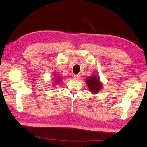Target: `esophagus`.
<instances>
[{
  "instance_id": "1",
  "label": "esophagus",
  "mask_w": 147,
  "mask_h": 147,
  "mask_svg": "<svg viewBox=\"0 0 147 147\" xmlns=\"http://www.w3.org/2000/svg\"><path fill=\"white\" fill-rule=\"evenodd\" d=\"M80 77H81V75L80 74H75V75L74 76V78L76 79V80H78L80 78Z\"/></svg>"
}]
</instances>
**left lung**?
Listing matches in <instances>:
<instances>
[{
	"label": "left lung",
	"instance_id": "1",
	"mask_svg": "<svg viewBox=\"0 0 147 147\" xmlns=\"http://www.w3.org/2000/svg\"><path fill=\"white\" fill-rule=\"evenodd\" d=\"M88 90L92 94H97L102 88V83L100 81L99 77L96 74H92L85 80Z\"/></svg>",
	"mask_w": 147,
	"mask_h": 147
}]
</instances>
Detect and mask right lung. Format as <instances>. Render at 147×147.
I'll list each match as a JSON object with an SVG mask.
<instances>
[{"label": "right lung", "instance_id": "add662e5", "mask_svg": "<svg viewBox=\"0 0 147 147\" xmlns=\"http://www.w3.org/2000/svg\"><path fill=\"white\" fill-rule=\"evenodd\" d=\"M61 79H62L61 76H60V75H59V74H56V76H55L54 78H53V81H54L55 84L57 85V84H58V83H59V82L61 81Z\"/></svg>", "mask_w": 147, "mask_h": 147}]
</instances>
